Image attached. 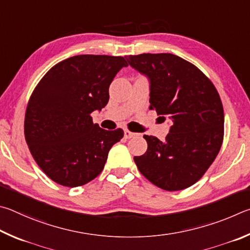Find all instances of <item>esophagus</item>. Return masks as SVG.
<instances>
[{
  "mask_svg": "<svg viewBox=\"0 0 250 250\" xmlns=\"http://www.w3.org/2000/svg\"><path fill=\"white\" fill-rule=\"evenodd\" d=\"M135 135H136V134H135V133H133L132 132V130H129V129H127V128H126L125 130H124V137L125 138H132L133 136H135Z\"/></svg>",
  "mask_w": 250,
  "mask_h": 250,
  "instance_id": "esophagus-1",
  "label": "esophagus"
}]
</instances>
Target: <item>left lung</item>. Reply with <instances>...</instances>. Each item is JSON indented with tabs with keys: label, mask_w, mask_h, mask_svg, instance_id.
Wrapping results in <instances>:
<instances>
[{
	"label": "left lung",
	"mask_w": 250,
	"mask_h": 250,
	"mask_svg": "<svg viewBox=\"0 0 250 250\" xmlns=\"http://www.w3.org/2000/svg\"><path fill=\"white\" fill-rule=\"evenodd\" d=\"M150 79V106L169 116L165 142L144 135L147 151L134 157L144 177L166 191L198 182L215 160L224 138V109L212 81L193 63L172 54L126 56Z\"/></svg>",
	"instance_id": "1"
}]
</instances>
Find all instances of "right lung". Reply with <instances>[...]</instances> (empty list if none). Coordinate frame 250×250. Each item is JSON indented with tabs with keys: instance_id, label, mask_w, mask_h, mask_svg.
<instances>
[{
	"instance_id": "right-lung-1",
	"label": "right lung",
	"mask_w": 250,
	"mask_h": 250,
	"mask_svg": "<svg viewBox=\"0 0 250 250\" xmlns=\"http://www.w3.org/2000/svg\"><path fill=\"white\" fill-rule=\"evenodd\" d=\"M127 65L121 56H73L38 82L26 107L24 134L33 158L52 181L76 188L102 172L124 130L101 128L91 113L107 104L109 84Z\"/></svg>"
}]
</instances>
